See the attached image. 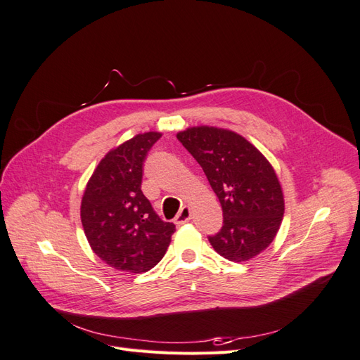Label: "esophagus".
<instances>
[{"mask_svg": "<svg viewBox=\"0 0 360 360\" xmlns=\"http://www.w3.org/2000/svg\"><path fill=\"white\" fill-rule=\"evenodd\" d=\"M191 217H192V214H191V209H189V207L184 205L183 209L179 212V214L176 216V219H174V224H176V225H183V224L189 222V221H191Z\"/></svg>", "mask_w": 360, "mask_h": 360, "instance_id": "34e87169", "label": "esophagus"}]
</instances>
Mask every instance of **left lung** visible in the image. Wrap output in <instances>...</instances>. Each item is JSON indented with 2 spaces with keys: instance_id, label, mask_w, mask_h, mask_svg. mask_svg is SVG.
Returning a JSON list of instances; mask_svg holds the SVG:
<instances>
[{
  "instance_id": "left-lung-1",
  "label": "left lung",
  "mask_w": 360,
  "mask_h": 360,
  "mask_svg": "<svg viewBox=\"0 0 360 360\" xmlns=\"http://www.w3.org/2000/svg\"><path fill=\"white\" fill-rule=\"evenodd\" d=\"M197 160L222 205L224 224L209 242L224 258L248 261L279 230L284 195L270 162L248 139L219 127L198 126L177 134Z\"/></svg>"
}]
</instances>
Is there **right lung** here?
<instances>
[{"label":"right lung","mask_w":360,"mask_h":360,"mask_svg":"<svg viewBox=\"0 0 360 360\" xmlns=\"http://www.w3.org/2000/svg\"><path fill=\"white\" fill-rule=\"evenodd\" d=\"M162 135L139 134L99 162L81 202V222L94 254L108 266L144 274L165 255L176 231L141 191L148 150Z\"/></svg>","instance_id":"add662e5"}]
</instances>
